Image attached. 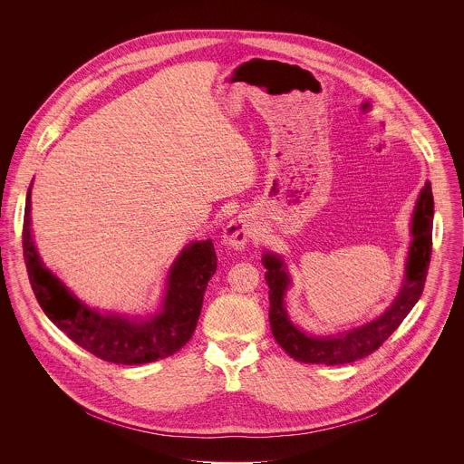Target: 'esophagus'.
I'll return each mask as SVG.
<instances>
[{
    "label": "esophagus",
    "mask_w": 464,
    "mask_h": 464,
    "mask_svg": "<svg viewBox=\"0 0 464 464\" xmlns=\"http://www.w3.org/2000/svg\"><path fill=\"white\" fill-rule=\"evenodd\" d=\"M254 234V218L248 212L237 214L223 230V243L234 250H243Z\"/></svg>",
    "instance_id": "1"
}]
</instances>
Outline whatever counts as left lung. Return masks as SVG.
<instances>
[{"label":"left lung","instance_id":"1","mask_svg":"<svg viewBox=\"0 0 464 464\" xmlns=\"http://www.w3.org/2000/svg\"><path fill=\"white\" fill-rule=\"evenodd\" d=\"M434 198L430 182H425L416 199L411 219V246L405 263V276L392 305L375 320L350 331L329 335H313L298 329L284 305V296L291 285V275L284 259L265 252L263 265L269 287V325L276 343L300 362L311 364H346L373 353L403 322L423 293V284L432 254Z\"/></svg>","mask_w":464,"mask_h":464}]
</instances>
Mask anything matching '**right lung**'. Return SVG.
<instances>
[{
  "label": "right lung",
  "mask_w": 464,
  "mask_h": 464,
  "mask_svg": "<svg viewBox=\"0 0 464 464\" xmlns=\"http://www.w3.org/2000/svg\"><path fill=\"white\" fill-rule=\"evenodd\" d=\"M34 182V180H32ZM32 186L26 193L23 254L28 278L44 314L92 355L116 364H146L179 352L193 335L207 282L216 273L210 239L191 241L168 271L164 298L146 316L102 313L83 304L41 261L32 237Z\"/></svg>",
  "instance_id": "obj_1"
}]
</instances>
